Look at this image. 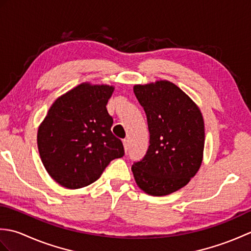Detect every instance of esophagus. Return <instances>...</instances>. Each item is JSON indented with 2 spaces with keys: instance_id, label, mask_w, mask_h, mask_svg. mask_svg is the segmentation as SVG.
Here are the masks:
<instances>
[{
  "instance_id": "1",
  "label": "esophagus",
  "mask_w": 251,
  "mask_h": 251,
  "mask_svg": "<svg viewBox=\"0 0 251 251\" xmlns=\"http://www.w3.org/2000/svg\"><path fill=\"white\" fill-rule=\"evenodd\" d=\"M123 145H124V149H125V151L127 152V150H128V140H127V139L123 140Z\"/></svg>"
}]
</instances>
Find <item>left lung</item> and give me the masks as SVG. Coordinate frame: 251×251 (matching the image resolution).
Wrapping results in <instances>:
<instances>
[{
    "label": "left lung",
    "instance_id": "obj_1",
    "mask_svg": "<svg viewBox=\"0 0 251 251\" xmlns=\"http://www.w3.org/2000/svg\"><path fill=\"white\" fill-rule=\"evenodd\" d=\"M134 93L146 112L150 146L131 166L146 193L163 196L188 184L200 169L205 143L200 109L175 84L136 85Z\"/></svg>",
    "mask_w": 251,
    "mask_h": 251
}]
</instances>
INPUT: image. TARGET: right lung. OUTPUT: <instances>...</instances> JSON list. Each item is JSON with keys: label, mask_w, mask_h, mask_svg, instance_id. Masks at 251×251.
I'll return each mask as SVG.
<instances>
[{"label": "right lung", "mask_w": 251, "mask_h": 251, "mask_svg": "<svg viewBox=\"0 0 251 251\" xmlns=\"http://www.w3.org/2000/svg\"><path fill=\"white\" fill-rule=\"evenodd\" d=\"M106 85L81 84L58 98L37 132V147L47 173L68 189L99 179L114 158L125 154L111 131L106 103L113 93Z\"/></svg>", "instance_id": "obj_1"}]
</instances>
